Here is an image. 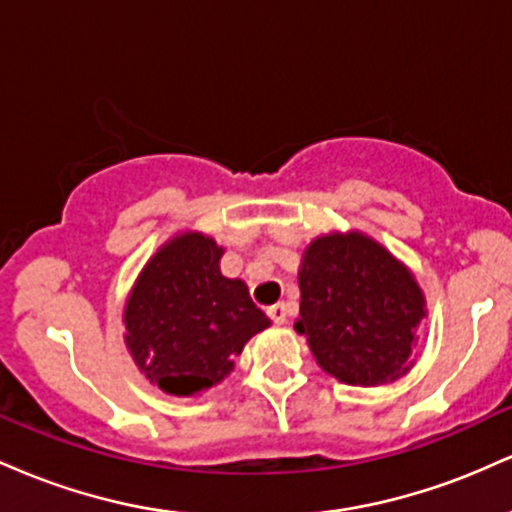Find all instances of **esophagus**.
Instances as JSON below:
<instances>
[{
  "label": "esophagus",
  "instance_id": "obj_1",
  "mask_svg": "<svg viewBox=\"0 0 512 512\" xmlns=\"http://www.w3.org/2000/svg\"><path fill=\"white\" fill-rule=\"evenodd\" d=\"M267 315L272 317L274 325H284V322H286V305H284V303H274V305H269V308H267Z\"/></svg>",
  "mask_w": 512,
  "mask_h": 512
}]
</instances>
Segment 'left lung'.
<instances>
[{
	"label": "left lung",
	"mask_w": 512,
	"mask_h": 512,
	"mask_svg": "<svg viewBox=\"0 0 512 512\" xmlns=\"http://www.w3.org/2000/svg\"><path fill=\"white\" fill-rule=\"evenodd\" d=\"M301 320L317 366L346 385H385L411 368L426 298L414 274L363 233H330L303 252Z\"/></svg>",
	"instance_id": "8db88e82"
}]
</instances>
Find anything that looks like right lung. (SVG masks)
Segmentation results:
<instances>
[{"mask_svg":"<svg viewBox=\"0 0 512 512\" xmlns=\"http://www.w3.org/2000/svg\"><path fill=\"white\" fill-rule=\"evenodd\" d=\"M223 248L180 233L146 262L125 305V344L139 370L175 397L221 383L250 337L269 327L248 286L219 269Z\"/></svg>","mask_w":512,"mask_h":512,"instance_id":"add662e5","label":"right lung"}]
</instances>
